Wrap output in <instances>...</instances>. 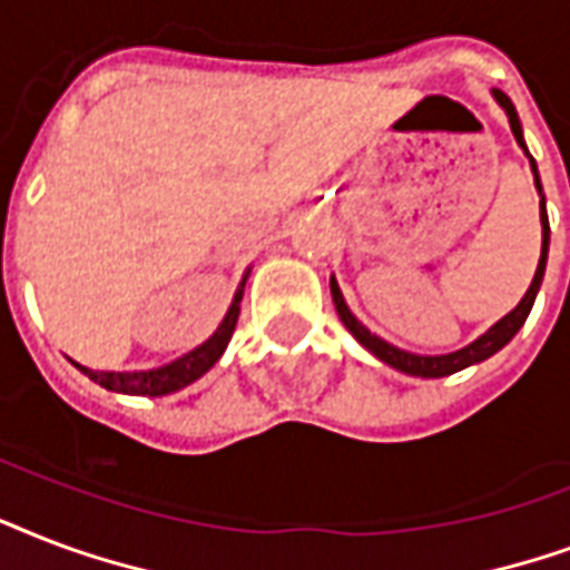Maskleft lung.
<instances>
[{
  "label": "left lung",
  "instance_id": "left-lung-1",
  "mask_svg": "<svg viewBox=\"0 0 570 570\" xmlns=\"http://www.w3.org/2000/svg\"><path fill=\"white\" fill-rule=\"evenodd\" d=\"M493 97H497V104L505 109V116H509V125H511V134L518 139V145L527 151V142H523V130H520V118H518V109L511 104L509 97L502 95L493 88ZM529 154V151H527ZM532 163V175H535V189L541 193V178H538V169H535V160L529 157ZM547 246H550V225H547V210H544V196H541V258H538V267H535V276H532V285L529 291L523 294L518 306L511 308L509 315L500 317L497 324L488 330L484 335H479L473 345L461 347V351H454V354H440V356H419V354H407V351H401V347L390 345V342H383L372 330H365L360 321L354 317V312L347 308L345 297H342V291H338V282L330 279V291H333V303H335V312L342 317V324L354 333V338L365 351H372L381 363L392 365V368H399L404 374H413V377H445V374H454L466 368V365H475L493 356L497 351L509 345L511 338L518 335V330L523 326V321L529 317L532 312V303H535V294L541 288V279H544V267H547Z\"/></svg>",
  "mask_w": 570,
  "mask_h": 570
}]
</instances>
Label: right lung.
Returning <instances> with one entry per match:
<instances>
[{
    "mask_svg": "<svg viewBox=\"0 0 570 570\" xmlns=\"http://www.w3.org/2000/svg\"><path fill=\"white\" fill-rule=\"evenodd\" d=\"M249 279V271L244 273V279L237 285L235 299L225 312L223 324L216 326V333L207 338L205 345L189 351L180 360L169 365H160V368H151V372H91L86 365L73 363L82 374H88L91 381L100 383L104 390L109 392H125V395H169V392H178L184 386H189L193 381H198L202 374L210 372L214 363L223 356V351L232 342V333L237 326V315H240V299H244V285Z\"/></svg>",
    "mask_w": 570,
    "mask_h": 570,
    "instance_id": "add662e5",
    "label": "right lung"
}]
</instances>
